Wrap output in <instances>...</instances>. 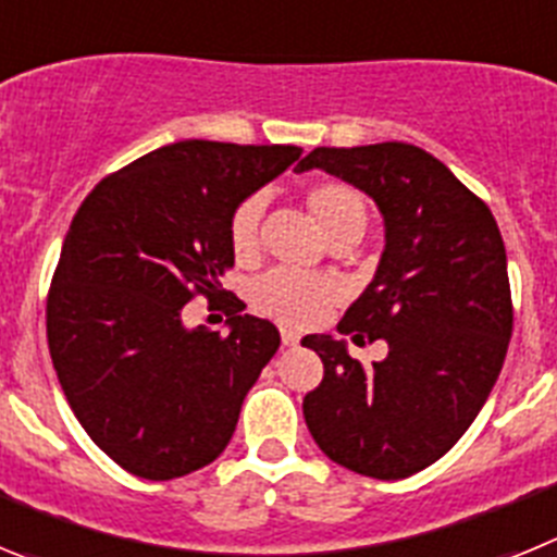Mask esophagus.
I'll list each match as a JSON object with an SVG mask.
<instances>
[{
	"label": "esophagus",
	"mask_w": 557,
	"mask_h": 557,
	"mask_svg": "<svg viewBox=\"0 0 557 557\" xmlns=\"http://www.w3.org/2000/svg\"><path fill=\"white\" fill-rule=\"evenodd\" d=\"M301 339V334L295 332V329H282V343L284 346H295Z\"/></svg>",
	"instance_id": "obj_1"
}]
</instances>
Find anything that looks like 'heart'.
Wrapping results in <instances>:
<instances>
[{
  "label": "heart",
  "mask_w": 557,
  "mask_h": 557,
  "mask_svg": "<svg viewBox=\"0 0 557 557\" xmlns=\"http://www.w3.org/2000/svg\"><path fill=\"white\" fill-rule=\"evenodd\" d=\"M268 195L253 191L236 203L228 220L231 253L239 262H250L262 245V218ZM307 206L323 234L339 239H359L368 225V203L362 191L343 181H318L307 189ZM343 298V287L332 275L301 273V270H270L253 284L250 301L262 314L293 329L318 323Z\"/></svg>",
  "instance_id": "1"
}]
</instances>
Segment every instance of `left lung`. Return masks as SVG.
<instances>
[{"instance_id": "obj_1", "label": "left lung", "mask_w": 557, "mask_h": 557, "mask_svg": "<svg viewBox=\"0 0 557 557\" xmlns=\"http://www.w3.org/2000/svg\"><path fill=\"white\" fill-rule=\"evenodd\" d=\"M314 166L385 218L376 275L337 332L357 346L385 339L387 357L362 366L346 339L304 337L323 359L304 418L329 460L405 480L460 441L499 376L513 332L505 243L488 206L421 147H314L298 172Z\"/></svg>"}]
</instances>
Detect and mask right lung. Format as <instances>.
I'll return each instance as SVG.
<instances>
[{
  "instance_id": "1",
  "label": "right lung",
  "mask_w": 557,
  "mask_h": 557,
  "mask_svg": "<svg viewBox=\"0 0 557 557\" xmlns=\"http://www.w3.org/2000/svg\"><path fill=\"white\" fill-rule=\"evenodd\" d=\"M301 159L293 145L186 139L91 189L47 298L58 382L88 437L122 469L175 480L218 460L278 329L228 295V334L184 326L195 295H225L239 200Z\"/></svg>"
}]
</instances>
